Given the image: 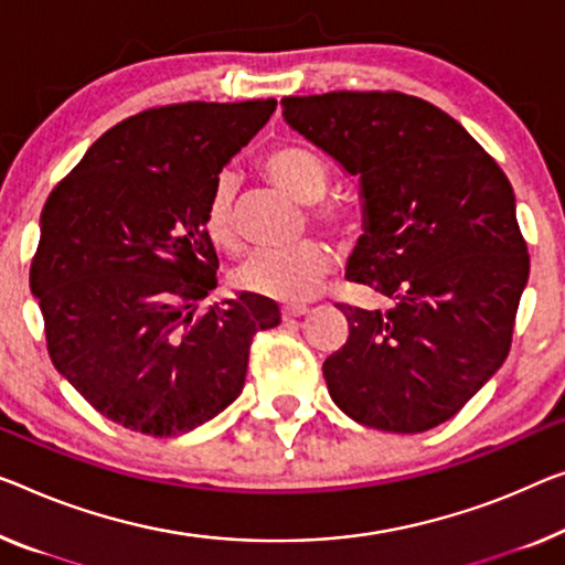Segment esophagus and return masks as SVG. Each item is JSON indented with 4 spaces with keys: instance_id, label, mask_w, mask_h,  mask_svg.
<instances>
[{
    "instance_id": "esophagus-1",
    "label": "esophagus",
    "mask_w": 565,
    "mask_h": 565,
    "mask_svg": "<svg viewBox=\"0 0 565 565\" xmlns=\"http://www.w3.org/2000/svg\"><path fill=\"white\" fill-rule=\"evenodd\" d=\"M309 311L307 305H286L281 307V317L284 319H297V317H305Z\"/></svg>"
}]
</instances>
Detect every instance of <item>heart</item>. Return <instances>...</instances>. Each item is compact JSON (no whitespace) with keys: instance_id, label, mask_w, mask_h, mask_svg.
Segmentation results:
<instances>
[{"instance_id":"heart-1","label":"heart","mask_w":565,"mask_h":565,"mask_svg":"<svg viewBox=\"0 0 565 565\" xmlns=\"http://www.w3.org/2000/svg\"><path fill=\"white\" fill-rule=\"evenodd\" d=\"M264 172L276 188L299 202H317L327 190V164L315 151L299 145H284L264 157ZM235 195L238 184L233 174H221L210 188L202 210V228L217 248H238L235 231ZM315 217L327 225H342L344 215L334 205H315ZM332 271V250L319 241H301L291 248L256 250L235 268L233 284L241 291L276 301H305L315 297Z\"/></svg>"}]
</instances>
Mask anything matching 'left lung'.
<instances>
[{"label":"left lung","mask_w":565,"mask_h":565,"mask_svg":"<svg viewBox=\"0 0 565 565\" xmlns=\"http://www.w3.org/2000/svg\"><path fill=\"white\" fill-rule=\"evenodd\" d=\"M284 121L360 182L348 279L395 299L340 307L350 337L324 360L337 408L420 434L449 420L510 352L530 258L515 192L469 131L428 100L334 90L281 100Z\"/></svg>","instance_id":"8db88e82"}]
</instances>
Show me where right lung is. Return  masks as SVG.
<instances>
[{
    "mask_svg": "<svg viewBox=\"0 0 565 565\" xmlns=\"http://www.w3.org/2000/svg\"><path fill=\"white\" fill-rule=\"evenodd\" d=\"M274 111L276 98L149 108L50 192L30 291L55 370L114 424L159 439L207 424L241 395L254 334L281 322L256 294L198 315L217 286L210 188Z\"/></svg>",
    "mask_w": 565,
    "mask_h": 565,
    "instance_id": "1",
    "label": "right lung"
}]
</instances>
